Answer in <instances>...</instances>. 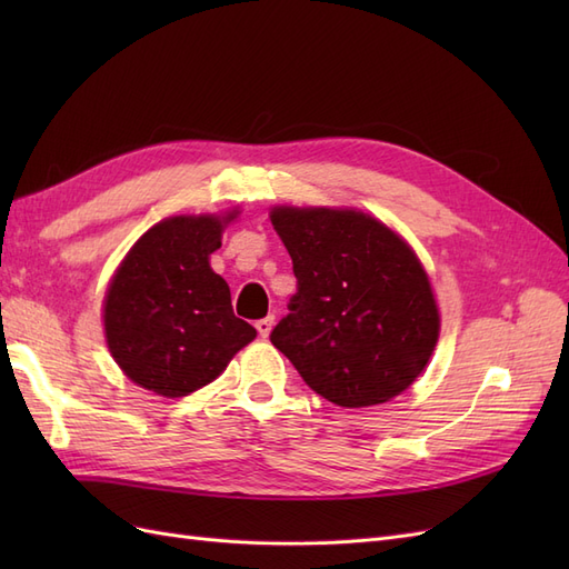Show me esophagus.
<instances>
[{
  "label": "esophagus",
  "instance_id": "obj_1",
  "mask_svg": "<svg viewBox=\"0 0 569 569\" xmlns=\"http://www.w3.org/2000/svg\"><path fill=\"white\" fill-rule=\"evenodd\" d=\"M272 325H274V318L272 316H268V318H261V320H256V330H258V335H261L263 339L270 335V330H272Z\"/></svg>",
  "mask_w": 569,
  "mask_h": 569
}]
</instances>
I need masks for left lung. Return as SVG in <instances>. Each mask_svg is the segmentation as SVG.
Returning a JSON list of instances; mask_svg holds the SVG:
<instances>
[{
    "label": "left lung",
    "instance_id": "1",
    "mask_svg": "<svg viewBox=\"0 0 569 569\" xmlns=\"http://www.w3.org/2000/svg\"><path fill=\"white\" fill-rule=\"evenodd\" d=\"M270 220L297 278L272 347L341 408L406 391L439 339V308L416 251L360 211L278 206Z\"/></svg>",
    "mask_w": 569,
    "mask_h": 569
}]
</instances>
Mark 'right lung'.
<instances>
[{"instance_id":"1","label":"right lung","mask_w":569,"mask_h":569,"mask_svg":"<svg viewBox=\"0 0 569 569\" xmlns=\"http://www.w3.org/2000/svg\"><path fill=\"white\" fill-rule=\"evenodd\" d=\"M234 216L166 218L116 270L104 330L113 360L134 385L168 399L187 396L213 382L256 337L234 316L228 282L209 266Z\"/></svg>"}]
</instances>
